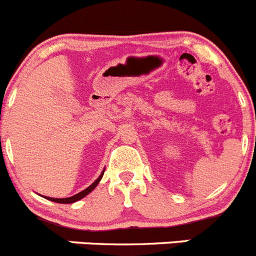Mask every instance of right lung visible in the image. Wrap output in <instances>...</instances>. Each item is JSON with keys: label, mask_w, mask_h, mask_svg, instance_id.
I'll return each mask as SVG.
<instances>
[{"label": "right lung", "mask_w": 256, "mask_h": 256, "mask_svg": "<svg viewBox=\"0 0 256 256\" xmlns=\"http://www.w3.org/2000/svg\"><path fill=\"white\" fill-rule=\"evenodd\" d=\"M103 174H104V170L102 172V174H100V178H98L97 180L94 182V183H93V184H90V186H88L87 189H84V190H83V192H80V193L76 194V196H70V198H60V199H58V198H47V196H44V198H47L48 200H50V202H56V203H60V204H70V203H74V202L80 200V199L84 198L86 196H88V194H90V192H92L93 189L96 188V186H97V184L100 183V179H102Z\"/></svg>", "instance_id": "1"}]
</instances>
